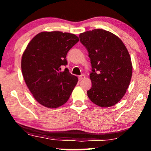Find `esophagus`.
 I'll return each mask as SVG.
<instances>
[{"label":"esophagus","mask_w":151,"mask_h":151,"mask_svg":"<svg viewBox=\"0 0 151 151\" xmlns=\"http://www.w3.org/2000/svg\"><path fill=\"white\" fill-rule=\"evenodd\" d=\"M84 78H85V76H84V75H81V76H79V80H83V79H84Z\"/></svg>","instance_id":"obj_1"}]
</instances>
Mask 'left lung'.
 <instances>
[{
	"label": "left lung",
	"mask_w": 151,
	"mask_h": 151,
	"mask_svg": "<svg viewBox=\"0 0 151 151\" xmlns=\"http://www.w3.org/2000/svg\"><path fill=\"white\" fill-rule=\"evenodd\" d=\"M79 38L87 49L92 67L88 98L101 107L116 104L127 92L133 73L127 47L117 36L101 29L82 33Z\"/></svg>",
	"instance_id": "1"
}]
</instances>
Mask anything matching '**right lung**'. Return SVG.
Here are the masks:
<instances>
[{"label": "right lung", "instance_id": "obj_1", "mask_svg": "<svg viewBox=\"0 0 151 151\" xmlns=\"http://www.w3.org/2000/svg\"><path fill=\"white\" fill-rule=\"evenodd\" d=\"M79 41L75 34L61 32H42L32 38L21 60L24 82L37 102L55 109L69 100L78 78L67 68L68 51Z\"/></svg>", "mask_w": 151, "mask_h": 151}]
</instances>
